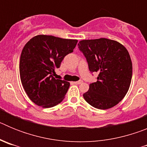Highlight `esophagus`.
<instances>
[{
	"instance_id": "34e87169",
	"label": "esophagus",
	"mask_w": 147,
	"mask_h": 147,
	"mask_svg": "<svg viewBox=\"0 0 147 147\" xmlns=\"http://www.w3.org/2000/svg\"><path fill=\"white\" fill-rule=\"evenodd\" d=\"M83 82L82 81V80H80V81H76V82H74V84H76V85H80V84H82Z\"/></svg>"
}]
</instances>
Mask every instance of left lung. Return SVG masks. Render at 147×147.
I'll list each match as a JSON object with an SVG mask.
<instances>
[{
  "mask_svg": "<svg viewBox=\"0 0 147 147\" xmlns=\"http://www.w3.org/2000/svg\"><path fill=\"white\" fill-rule=\"evenodd\" d=\"M78 46L86 58L90 71L98 73L97 81L83 94L85 100L100 110L115 106L127 94L132 80L128 51L117 41L106 38L81 40Z\"/></svg>",
  "mask_w": 147,
  "mask_h": 147,
  "instance_id": "1",
  "label": "left lung"
}]
</instances>
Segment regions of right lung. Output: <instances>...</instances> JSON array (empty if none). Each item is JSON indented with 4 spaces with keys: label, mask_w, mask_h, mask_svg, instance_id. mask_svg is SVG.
I'll return each instance as SVG.
<instances>
[{
    "label": "right lung",
    "mask_w": 147,
    "mask_h": 147,
    "mask_svg": "<svg viewBox=\"0 0 147 147\" xmlns=\"http://www.w3.org/2000/svg\"><path fill=\"white\" fill-rule=\"evenodd\" d=\"M78 40L37 35L23 47L20 59L22 85L34 104L48 108L64 99L70 83L54 77L56 68L74 51Z\"/></svg>",
    "instance_id": "right-lung-1"
}]
</instances>
